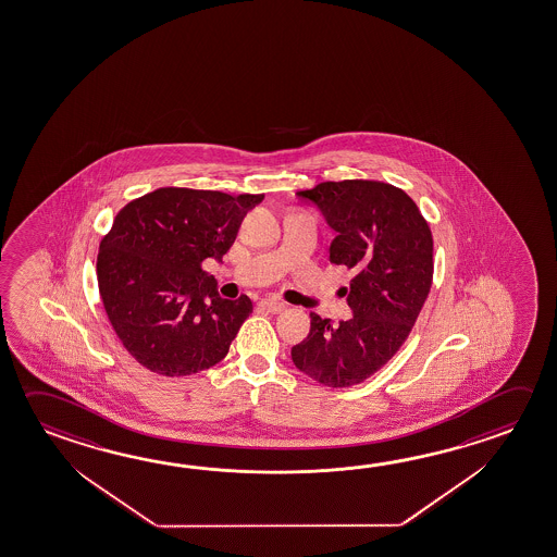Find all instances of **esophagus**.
<instances>
[{"instance_id": "1", "label": "esophagus", "mask_w": 557, "mask_h": 557, "mask_svg": "<svg viewBox=\"0 0 557 557\" xmlns=\"http://www.w3.org/2000/svg\"><path fill=\"white\" fill-rule=\"evenodd\" d=\"M258 305L268 312H282L285 309V302L275 301V299H262Z\"/></svg>"}]
</instances>
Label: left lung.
<instances>
[{"mask_svg": "<svg viewBox=\"0 0 557 557\" xmlns=\"http://www.w3.org/2000/svg\"><path fill=\"white\" fill-rule=\"evenodd\" d=\"M336 233L331 262L354 270V317L332 324L311 312V332L292 348L297 370L329 387H351L381 370L407 341L432 285V233L399 187L373 180L322 182L297 191Z\"/></svg>", "mask_w": 557, "mask_h": 557, "instance_id": "1", "label": "left lung"}]
</instances>
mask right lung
Wrapping results in <instances>:
<instances>
[{
  "instance_id": "right-lung-1",
  "label": "right lung",
  "mask_w": 557,
  "mask_h": 557,
  "mask_svg": "<svg viewBox=\"0 0 557 557\" xmlns=\"http://www.w3.org/2000/svg\"><path fill=\"white\" fill-rule=\"evenodd\" d=\"M262 199L160 187L119 211L99 245V295L119 341L140 366L182 377L228 354L252 301L223 299L201 264L223 260Z\"/></svg>"
}]
</instances>
